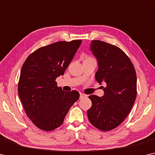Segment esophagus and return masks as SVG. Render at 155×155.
Here are the masks:
<instances>
[{
  "label": "esophagus",
  "mask_w": 155,
  "mask_h": 155,
  "mask_svg": "<svg viewBox=\"0 0 155 155\" xmlns=\"http://www.w3.org/2000/svg\"><path fill=\"white\" fill-rule=\"evenodd\" d=\"M87 97V95H85L84 94H82V93H80V99L84 98V97Z\"/></svg>",
  "instance_id": "esophagus-1"
}]
</instances>
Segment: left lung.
<instances>
[{"label":"left lung","instance_id":"8db88e82","mask_svg":"<svg viewBox=\"0 0 155 155\" xmlns=\"http://www.w3.org/2000/svg\"><path fill=\"white\" fill-rule=\"evenodd\" d=\"M91 51L97 59V82L106 83L102 97L91 95L88 109L89 122L102 131L117 127L130 114L137 97L134 66L120 48L100 40H93Z\"/></svg>","mask_w":155,"mask_h":155}]
</instances>
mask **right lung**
I'll list each match as a JSON object with an SVG mask.
<instances>
[{
	"mask_svg": "<svg viewBox=\"0 0 155 155\" xmlns=\"http://www.w3.org/2000/svg\"><path fill=\"white\" fill-rule=\"evenodd\" d=\"M82 40L58 41L31 53L21 68L18 92L26 115L40 130L51 131L64 122L78 91L66 92L58 87Z\"/></svg>",
	"mask_w": 155,
	"mask_h": 155,
	"instance_id": "1",
	"label": "right lung"
}]
</instances>
